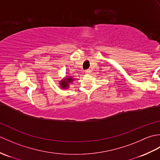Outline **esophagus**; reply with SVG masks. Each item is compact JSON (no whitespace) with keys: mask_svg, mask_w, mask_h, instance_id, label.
I'll return each mask as SVG.
<instances>
[{"mask_svg":"<svg viewBox=\"0 0 160 160\" xmlns=\"http://www.w3.org/2000/svg\"><path fill=\"white\" fill-rule=\"evenodd\" d=\"M85 73H87V74L91 73V69H87V70L85 71Z\"/></svg>","mask_w":160,"mask_h":160,"instance_id":"34e87169","label":"esophagus"}]
</instances>
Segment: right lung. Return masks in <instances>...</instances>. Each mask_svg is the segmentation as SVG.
Returning a JSON list of instances; mask_svg holds the SVG:
<instances>
[{"instance_id":"add662e5","label":"right lung","mask_w":160,"mask_h":160,"mask_svg":"<svg viewBox=\"0 0 160 160\" xmlns=\"http://www.w3.org/2000/svg\"><path fill=\"white\" fill-rule=\"evenodd\" d=\"M73 80V78H67L65 80H62L61 81V87H62V89H65V88H67L69 87V82H71Z\"/></svg>"}]
</instances>
